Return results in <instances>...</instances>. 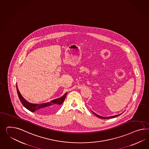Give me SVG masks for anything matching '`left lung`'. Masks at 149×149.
<instances>
[{
    "label": "left lung",
    "instance_id": "8db88e82",
    "mask_svg": "<svg viewBox=\"0 0 149 149\" xmlns=\"http://www.w3.org/2000/svg\"><path fill=\"white\" fill-rule=\"evenodd\" d=\"M91 111L93 112V113L94 114V115H96L97 117L98 118H101V119H110V118H115V117H116V116H118L120 115H121V114H120L119 115H114V116H108V117H103V116H100V115H98L97 114H96L95 113H94V111Z\"/></svg>",
    "mask_w": 149,
    "mask_h": 149
}]
</instances>
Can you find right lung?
<instances>
[{
  "label": "right lung",
  "mask_w": 149,
  "mask_h": 149,
  "mask_svg": "<svg viewBox=\"0 0 149 149\" xmlns=\"http://www.w3.org/2000/svg\"><path fill=\"white\" fill-rule=\"evenodd\" d=\"M16 88H17V94L22 104L26 108L31 112L38 111L43 113H48L55 111V109H56L58 108V107L59 106V105L63 103L68 94V93H66L61 97L54 99L50 102L44 103H40V104H35V103H31L30 102H28L26 100L24 99V98L22 96L21 94H20L19 90L18 89L17 84H16Z\"/></svg>",
  "instance_id": "right-lung-1"
}]
</instances>
